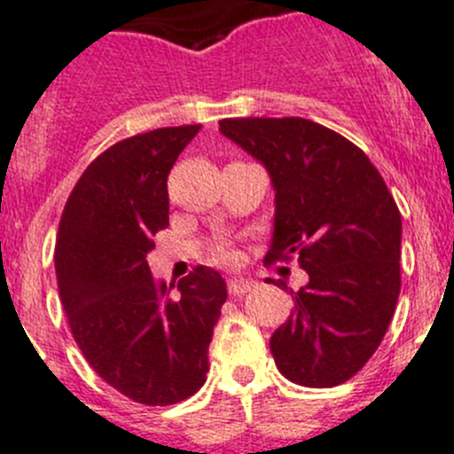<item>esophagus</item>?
<instances>
[{"instance_id": "34e87169", "label": "esophagus", "mask_w": 454, "mask_h": 454, "mask_svg": "<svg viewBox=\"0 0 454 454\" xmlns=\"http://www.w3.org/2000/svg\"><path fill=\"white\" fill-rule=\"evenodd\" d=\"M257 286L255 279H248V278H235V279H228V291L231 295H244L248 291H253Z\"/></svg>"}]
</instances>
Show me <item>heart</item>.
<instances>
[{"label":"heart","instance_id":"heart-1","mask_svg":"<svg viewBox=\"0 0 454 454\" xmlns=\"http://www.w3.org/2000/svg\"><path fill=\"white\" fill-rule=\"evenodd\" d=\"M222 255H223V257H231V253H228V251H223V253H222Z\"/></svg>","mask_w":454,"mask_h":454}]
</instances>
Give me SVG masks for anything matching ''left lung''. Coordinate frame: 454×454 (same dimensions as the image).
I'll return each mask as SVG.
<instances>
[{"label": "left lung", "instance_id": "obj_1", "mask_svg": "<svg viewBox=\"0 0 454 454\" xmlns=\"http://www.w3.org/2000/svg\"><path fill=\"white\" fill-rule=\"evenodd\" d=\"M219 131L273 181L264 262L295 255L309 273L307 285L291 291L289 320L270 336L275 365L304 387L345 383L379 349L399 300L396 201L361 147L307 118H223Z\"/></svg>", "mask_w": 454, "mask_h": 454}]
</instances>
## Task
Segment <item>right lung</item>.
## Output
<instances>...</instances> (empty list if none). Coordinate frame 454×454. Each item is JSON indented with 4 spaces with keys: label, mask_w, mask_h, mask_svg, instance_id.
<instances>
[{
    "label": "right lung",
    "mask_w": 454,
    "mask_h": 454,
    "mask_svg": "<svg viewBox=\"0 0 454 454\" xmlns=\"http://www.w3.org/2000/svg\"><path fill=\"white\" fill-rule=\"evenodd\" d=\"M201 125L160 127L118 141L89 163L67 199L55 275L80 351L127 399L175 405L203 383L226 302L217 270L197 266L172 286L147 266L169 223L168 175Z\"/></svg>",
    "instance_id": "add662e5"
}]
</instances>
